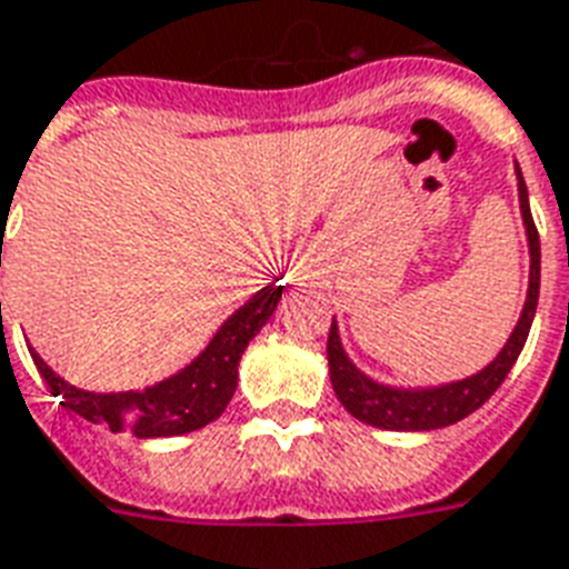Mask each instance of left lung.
<instances>
[{
	"instance_id": "1",
	"label": "left lung",
	"mask_w": 569,
	"mask_h": 569,
	"mask_svg": "<svg viewBox=\"0 0 569 569\" xmlns=\"http://www.w3.org/2000/svg\"><path fill=\"white\" fill-rule=\"evenodd\" d=\"M516 188H519V212H522L525 239H528V293H525L522 315L512 327L510 339L495 353L492 362H486L480 371H473L462 381L435 383V387H401L371 378L350 360L348 350L341 345L339 323L332 318L330 339H327V362H330L332 390L345 405L350 417H357L366 426L387 431H431L465 420L468 413L482 408L489 396L510 375L512 362L519 360L525 339L531 332L537 300H540V237L533 228L531 203H528V188H525L522 170L516 164Z\"/></svg>"
}]
</instances>
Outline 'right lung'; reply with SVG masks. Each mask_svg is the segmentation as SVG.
Instances as JSON below:
<instances>
[{
	"label": "right lung",
	"instance_id": "1",
	"mask_svg": "<svg viewBox=\"0 0 569 569\" xmlns=\"http://www.w3.org/2000/svg\"><path fill=\"white\" fill-rule=\"evenodd\" d=\"M276 281V279H272ZM284 284H267L251 300L224 318L216 336L207 341L186 369L173 371L164 381H156L143 390L92 392L80 390L50 369L36 348H29L41 378L53 396H62L68 411L80 413L96 426H110V431H131L138 438H173L188 435L219 420L228 401L237 392L239 360L279 309ZM2 309V306H0Z\"/></svg>",
	"mask_w": 569,
	"mask_h": 569
}]
</instances>
